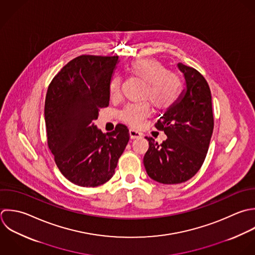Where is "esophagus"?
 <instances>
[{"mask_svg": "<svg viewBox=\"0 0 255 255\" xmlns=\"http://www.w3.org/2000/svg\"><path fill=\"white\" fill-rule=\"evenodd\" d=\"M129 135H130L131 139H139L142 137V133H140L139 131L134 130V129L129 130Z\"/></svg>", "mask_w": 255, "mask_h": 255, "instance_id": "34e87169", "label": "esophagus"}]
</instances>
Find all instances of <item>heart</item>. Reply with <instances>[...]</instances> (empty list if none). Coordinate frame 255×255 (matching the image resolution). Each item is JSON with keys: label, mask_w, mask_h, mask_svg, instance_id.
<instances>
[{"label": "heart", "mask_w": 255, "mask_h": 255, "mask_svg": "<svg viewBox=\"0 0 255 255\" xmlns=\"http://www.w3.org/2000/svg\"><path fill=\"white\" fill-rule=\"evenodd\" d=\"M127 72L145 83L141 98L149 100L159 110L171 108L178 100L181 92V80L173 72L167 71L160 61L153 58L133 60L127 67ZM121 79L114 76L109 82L111 97H117L120 92ZM150 114V105L147 102L127 105L121 112L122 121L132 126H140L143 119Z\"/></svg>", "instance_id": "b5f03b06"}]
</instances>
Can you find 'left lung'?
Segmentation results:
<instances>
[{"instance_id": "1", "label": "left lung", "mask_w": 255, "mask_h": 255, "mask_svg": "<svg viewBox=\"0 0 255 255\" xmlns=\"http://www.w3.org/2000/svg\"><path fill=\"white\" fill-rule=\"evenodd\" d=\"M178 68L186 88L155 125L165 132L167 139L159 145L152 137H146L149 149L143 159L148 176L166 185L184 183L198 173L214 130L212 94L207 80L198 70L181 62Z\"/></svg>"}]
</instances>
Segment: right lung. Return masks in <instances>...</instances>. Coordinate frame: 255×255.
<instances>
[{
    "label": "right lung",
    "instance_id": "1",
    "mask_svg": "<svg viewBox=\"0 0 255 255\" xmlns=\"http://www.w3.org/2000/svg\"><path fill=\"white\" fill-rule=\"evenodd\" d=\"M118 61V56H77L47 88V145L61 174L80 187L109 181L130 138L123 124L106 134L94 124L100 108L109 105V82Z\"/></svg>",
    "mask_w": 255,
    "mask_h": 255
}]
</instances>
